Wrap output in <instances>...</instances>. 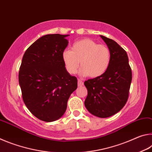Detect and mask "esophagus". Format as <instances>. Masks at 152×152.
I'll use <instances>...</instances> for the list:
<instances>
[{"label": "esophagus", "mask_w": 152, "mask_h": 152, "mask_svg": "<svg viewBox=\"0 0 152 152\" xmlns=\"http://www.w3.org/2000/svg\"><path fill=\"white\" fill-rule=\"evenodd\" d=\"M83 84H84L83 82H82L81 80H78V86H83Z\"/></svg>", "instance_id": "esophagus-1"}]
</instances>
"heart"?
<instances>
[{
  "label": "heart",
  "mask_w": 152,
  "mask_h": 152,
  "mask_svg": "<svg viewBox=\"0 0 152 152\" xmlns=\"http://www.w3.org/2000/svg\"><path fill=\"white\" fill-rule=\"evenodd\" d=\"M109 48L91 39H84L74 43L70 50L62 53V60L66 70L70 74H75L80 64L79 73L81 76L97 78L109 68L110 63Z\"/></svg>",
  "instance_id": "obj_1"
}]
</instances>
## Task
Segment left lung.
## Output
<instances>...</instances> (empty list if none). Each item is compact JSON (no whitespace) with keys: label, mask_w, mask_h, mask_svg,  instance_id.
Returning a JSON list of instances; mask_svg holds the SVG:
<instances>
[{"label":"left lung","mask_w":152,"mask_h":152,"mask_svg":"<svg viewBox=\"0 0 152 152\" xmlns=\"http://www.w3.org/2000/svg\"><path fill=\"white\" fill-rule=\"evenodd\" d=\"M101 37L110 50V63L102 75L84 82L88 91L84 105L92 115L107 118L116 114L127 102L132 72L127 52L114 40Z\"/></svg>","instance_id":"8db88e82"}]
</instances>
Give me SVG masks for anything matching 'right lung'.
Instances as JSON below:
<instances>
[{
  "label": "right lung",
  "mask_w": 152,
  "mask_h": 152,
  "mask_svg": "<svg viewBox=\"0 0 152 152\" xmlns=\"http://www.w3.org/2000/svg\"><path fill=\"white\" fill-rule=\"evenodd\" d=\"M69 35L42 36L25 51L19 72L24 103L32 114L45 122L63 116L71 94L78 86L67 72L62 53Z\"/></svg>",
  "instance_id": "right-lung-1"
}]
</instances>
